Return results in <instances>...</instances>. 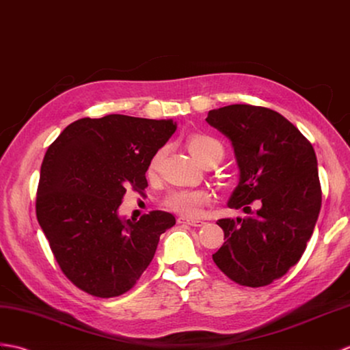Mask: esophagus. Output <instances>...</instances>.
Instances as JSON below:
<instances>
[{
    "mask_svg": "<svg viewBox=\"0 0 350 350\" xmlns=\"http://www.w3.org/2000/svg\"><path fill=\"white\" fill-rule=\"evenodd\" d=\"M178 223L189 224V226H196V228H200L205 224V221H202V220H191V219H185V217H180V219H178Z\"/></svg>",
    "mask_w": 350,
    "mask_h": 350,
    "instance_id": "esophagus-1",
    "label": "esophagus"
}]
</instances>
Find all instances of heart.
I'll return each instance as SVG.
<instances>
[{"label":"heart","instance_id":"1","mask_svg":"<svg viewBox=\"0 0 350 350\" xmlns=\"http://www.w3.org/2000/svg\"><path fill=\"white\" fill-rule=\"evenodd\" d=\"M189 148L190 152L195 155V157L202 161L208 155H211L215 151H223L221 144L217 141V139L206 136V135H196L189 139ZM161 151L154 155L151 160L150 169L155 170L160 165L161 160ZM211 202V195L205 190H174L170 191L165 199V205L172 209V211L185 215V217H196L200 214L202 208L206 204Z\"/></svg>","mask_w":350,"mask_h":350}]
</instances>
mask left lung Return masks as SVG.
I'll return each instance as SVG.
<instances>
[{
	"label": "left lung",
	"mask_w": 350,
	"mask_h": 350,
	"mask_svg": "<svg viewBox=\"0 0 350 350\" xmlns=\"http://www.w3.org/2000/svg\"><path fill=\"white\" fill-rule=\"evenodd\" d=\"M206 122L234 146L239 183L229 208L262 206L245 219H221L224 244L213 260L230 280L260 287L283 277L306 252L322 205L312 144L268 107L230 105L209 111Z\"/></svg>",
	"instance_id": "left-lung-1"
}]
</instances>
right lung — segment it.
Wrapping results in <instances>:
<instances>
[{
	"label": "right lung",
	"mask_w": 350,
	"mask_h": 350,
	"mask_svg": "<svg viewBox=\"0 0 350 350\" xmlns=\"http://www.w3.org/2000/svg\"><path fill=\"white\" fill-rule=\"evenodd\" d=\"M172 120L127 115L81 118L44 154L36 213L61 271L98 298L126 293L157 250L175 217L151 211L139 221L118 215L129 187L142 193L145 172L169 137Z\"/></svg>",
	"instance_id": "obj_1"
}]
</instances>
